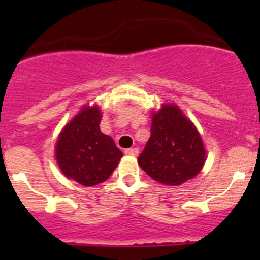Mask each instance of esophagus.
I'll return each mask as SVG.
<instances>
[{"mask_svg":"<svg viewBox=\"0 0 260 260\" xmlns=\"http://www.w3.org/2000/svg\"><path fill=\"white\" fill-rule=\"evenodd\" d=\"M124 153L127 154V156H138V153H140V151H138V148H128L125 149Z\"/></svg>","mask_w":260,"mask_h":260,"instance_id":"esophagus-1","label":"esophagus"}]
</instances>
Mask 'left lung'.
Listing matches in <instances>:
<instances>
[{
  "label": "left lung",
  "instance_id": "obj_1",
  "mask_svg": "<svg viewBox=\"0 0 260 260\" xmlns=\"http://www.w3.org/2000/svg\"><path fill=\"white\" fill-rule=\"evenodd\" d=\"M203 140L175 104L152 114L151 137L138 157L141 169L157 182L179 186L193 179L205 164Z\"/></svg>",
  "mask_w": 260,
  "mask_h": 260
}]
</instances>
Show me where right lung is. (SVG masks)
Returning a JSON list of instances; mask_svg holds the SVG:
<instances>
[{"mask_svg": "<svg viewBox=\"0 0 260 260\" xmlns=\"http://www.w3.org/2000/svg\"><path fill=\"white\" fill-rule=\"evenodd\" d=\"M101 119L98 107H84L65 125L55 147L62 174L83 186L104 182L123 156L114 141L101 132Z\"/></svg>", "mask_w": 260, "mask_h": 260, "instance_id": "1", "label": "right lung"}]
</instances>
